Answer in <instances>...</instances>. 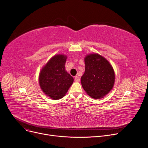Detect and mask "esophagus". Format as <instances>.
Instances as JSON below:
<instances>
[{
  "instance_id": "1",
  "label": "esophagus",
  "mask_w": 148,
  "mask_h": 148,
  "mask_svg": "<svg viewBox=\"0 0 148 148\" xmlns=\"http://www.w3.org/2000/svg\"><path fill=\"white\" fill-rule=\"evenodd\" d=\"M79 80H80V78H79V77H78V76H75V82H79Z\"/></svg>"
}]
</instances>
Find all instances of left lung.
Wrapping results in <instances>:
<instances>
[{
  "label": "left lung",
  "instance_id": "left-lung-1",
  "mask_svg": "<svg viewBox=\"0 0 148 148\" xmlns=\"http://www.w3.org/2000/svg\"><path fill=\"white\" fill-rule=\"evenodd\" d=\"M85 72L81 78L83 89L91 97L99 99L113 88L115 81L112 65L98 53H91L84 58Z\"/></svg>",
  "mask_w": 148,
  "mask_h": 148
}]
</instances>
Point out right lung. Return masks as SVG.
Instances as JSON below:
<instances>
[{
	"mask_svg": "<svg viewBox=\"0 0 148 148\" xmlns=\"http://www.w3.org/2000/svg\"><path fill=\"white\" fill-rule=\"evenodd\" d=\"M67 57L58 54L52 57L40 71L39 83L42 91L53 100L62 98L74 82L65 70Z\"/></svg>",
	"mask_w": 148,
	"mask_h": 148,
	"instance_id": "right-lung-1",
	"label": "right lung"
}]
</instances>
